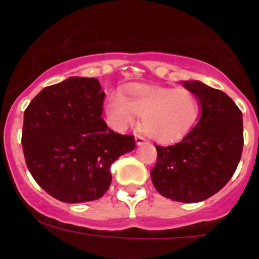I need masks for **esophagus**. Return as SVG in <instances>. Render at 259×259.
Returning <instances> with one entry per match:
<instances>
[{
	"mask_svg": "<svg viewBox=\"0 0 259 259\" xmlns=\"http://www.w3.org/2000/svg\"><path fill=\"white\" fill-rule=\"evenodd\" d=\"M135 142H136V145H138V146H142L144 144H146V140L142 138V136L136 135L135 136Z\"/></svg>",
	"mask_w": 259,
	"mask_h": 259,
	"instance_id": "esophagus-1",
	"label": "esophagus"
}]
</instances>
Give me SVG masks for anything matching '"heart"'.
Listing matches in <instances>:
<instances>
[{
	"label": "heart",
	"instance_id": "obj_1",
	"mask_svg": "<svg viewBox=\"0 0 259 259\" xmlns=\"http://www.w3.org/2000/svg\"><path fill=\"white\" fill-rule=\"evenodd\" d=\"M109 123L124 130L141 115V126L150 138L170 142L183 138L195 125L200 114V102L187 89L134 85L125 96L113 94L106 103Z\"/></svg>",
	"mask_w": 259,
	"mask_h": 259
}]
</instances>
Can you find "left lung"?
Masks as SVG:
<instances>
[{
    "label": "left lung",
    "instance_id": "left-lung-1",
    "mask_svg": "<svg viewBox=\"0 0 259 259\" xmlns=\"http://www.w3.org/2000/svg\"><path fill=\"white\" fill-rule=\"evenodd\" d=\"M181 84L198 99L200 119L179 142L156 146L151 179L164 197L195 203L217 194L236 170L243 147L242 113L221 90L198 80Z\"/></svg>",
    "mask_w": 259,
    "mask_h": 259
}]
</instances>
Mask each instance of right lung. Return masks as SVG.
I'll return each instance as SVG.
<instances>
[{
    "label": "right lung",
    "mask_w": 259,
    "mask_h": 259,
    "mask_svg": "<svg viewBox=\"0 0 259 259\" xmlns=\"http://www.w3.org/2000/svg\"><path fill=\"white\" fill-rule=\"evenodd\" d=\"M95 78L70 76L41 90L24 112L22 145L32 178L65 203L99 200L112 183L111 165L135 148L133 135L107 126L105 92Z\"/></svg>",
    "instance_id": "1"
}]
</instances>
